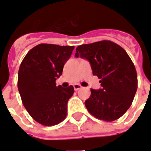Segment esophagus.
Returning <instances> with one entry per match:
<instances>
[{
	"label": "esophagus",
	"instance_id": "esophagus-1",
	"mask_svg": "<svg viewBox=\"0 0 151 151\" xmlns=\"http://www.w3.org/2000/svg\"><path fill=\"white\" fill-rule=\"evenodd\" d=\"M73 88H74L75 91H78V90L82 88V86L79 85V84H75V85H73Z\"/></svg>",
	"mask_w": 151,
	"mask_h": 151
}]
</instances>
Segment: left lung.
I'll use <instances>...</instances> for the list:
<instances>
[{
    "mask_svg": "<svg viewBox=\"0 0 151 151\" xmlns=\"http://www.w3.org/2000/svg\"><path fill=\"white\" fill-rule=\"evenodd\" d=\"M75 56L88 60L93 74L101 79L102 89H91L85 102L89 112L104 121L122 116L137 89L136 69L125 50L110 40H102L78 46Z\"/></svg>",
    "mask_w": 151,
    "mask_h": 151,
    "instance_id": "8db88e82",
    "label": "left lung"
}]
</instances>
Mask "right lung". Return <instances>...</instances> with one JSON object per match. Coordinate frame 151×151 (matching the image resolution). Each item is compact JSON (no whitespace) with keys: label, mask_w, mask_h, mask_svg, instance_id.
<instances>
[{"label":"right lung","mask_w":151,"mask_h":151,"mask_svg":"<svg viewBox=\"0 0 151 151\" xmlns=\"http://www.w3.org/2000/svg\"><path fill=\"white\" fill-rule=\"evenodd\" d=\"M73 46L40 43L22 60L18 77V88L28 113L44 126L58 124L67 116V103L73 95V86H56Z\"/></svg>","instance_id":"add662e5"}]
</instances>
